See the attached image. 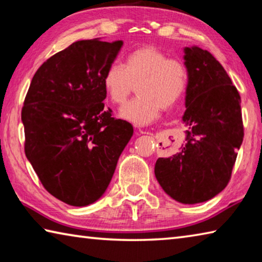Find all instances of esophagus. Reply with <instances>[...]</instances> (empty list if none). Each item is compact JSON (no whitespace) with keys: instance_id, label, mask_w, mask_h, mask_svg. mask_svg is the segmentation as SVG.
Returning <instances> with one entry per match:
<instances>
[{"instance_id":"34e87169","label":"esophagus","mask_w":262,"mask_h":262,"mask_svg":"<svg viewBox=\"0 0 262 262\" xmlns=\"http://www.w3.org/2000/svg\"><path fill=\"white\" fill-rule=\"evenodd\" d=\"M140 133H141V134H150L149 132H143V130H140Z\"/></svg>"}]
</instances>
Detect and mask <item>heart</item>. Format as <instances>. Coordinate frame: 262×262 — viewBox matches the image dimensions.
<instances>
[{
  "mask_svg": "<svg viewBox=\"0 0 262 262\" xmlns=\"http://www.w3.org/2000/svg\"><path fill=\"white\" fill-rule=\"evenodd\" d=\"M188 70L179 59H170L154 46L136 48L126 56L123 66L106 68L103 88L113 104L123 105L137 84L139 97L120 110V115L136 125H148L163 110L174 106L184 95Z\"/></svg>",
  "mask_w": 262,
  "mask_h": 262,
  "instance_id": "1",
  "label": "heart"
}]
</instances>
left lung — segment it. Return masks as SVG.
Segmentation results:
<instances>
[{
    "instance_id": "1",
    "label": "left lung",
    "mask_w": 262,
    "mask_h": 262,
    "mask_svg": "<svg viewBox=\"0 0 262 262\" xmlns=\"http://www.w3.org/2000/svg\"><path fill=\"white\" fill-rule=\"evenodd\" d=\"M184 52L188 70L183 117L186 143L173 156L157 159L155 176L172 199L194 205L227 187L244 126L241 96L220 62L198 46Z\"/></svg>"
}]
</instances>
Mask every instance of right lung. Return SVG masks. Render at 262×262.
<instances>
[{
	"label": "right lung",
	"instance_id": "right-lung-1",
	"mask_svg": "<svg viewBox=\"0 0 262 262\" xmlns=\"http://www.w3.org/2000/svg\"><path fill=\"white\" fill-rule=\"evenodd\" d=\"M122 45L99 39L72 43L43 62L26 94L25 155L47 192L67 205L98 200L134 133L103 103L104 73Z\"/></svg>",
	"mask_w": 262,
	"mask_h": 262
}]
</instances>
